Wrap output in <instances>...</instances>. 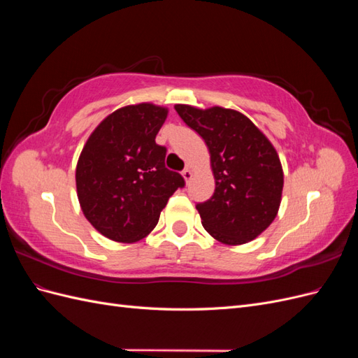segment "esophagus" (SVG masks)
Returning a JSON list of instances; mask_svg holds the SVG:
<instances>
[{"label": "esophagus", "mask_w": 358, "mask_h": 358, "mask_svg": "<svg viewBox=\"0 0 358 358\" xmlns=\"http://www.w3.org/2000/svg\"><path fill=\"white\" fill-rule=\"evenodd\" d=\"M182 176H183V179H185L187 182L191 179V176H192V171H191V169L189 167H187V169H183V171H182Z\"/></svg>", "instance_id": "esophagus-1"}]
</instances>
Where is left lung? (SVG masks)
<instances>
[{
  "instance_id": "left-lung-1",
  "label": "left lung",
  "mask_w": 358,
  "mask_h": 358,
  "mask_svg": "<svg viewBox=\"0 0 358 358\" xmlns=\"http://www.w3.org/2000/svg\"><path fill=\"white\" fill-rule=\"evenodd\" d=\"M175 109L210 154L215 192L196 204L204 230L227 245L255 239L275 220L282 196L284 175L275 148L236 110L187 104Z\"/></svg>"
}]
</instances>
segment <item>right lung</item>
I'll return each mask as SVG.
<instances>
[{
	"label": "right lung",
	"mask_w": 358,
	"mask_h": 358,
	"mask_svg": "<svg viewBox=\"0 0 358 358\" xmlns=\"http://www.w3.org/2000/svg\"><path fill=\"white\" fill-rule=\"evenodd\" d=\"M166 117L164 107L154 104L122 107L94 129L82 150L76 169L80 208L115 242L143 239L171 194L185 187L166 167L167 148L155 143Z\"/></svg>",
	"instance_id": "1"
}]
</instances>
